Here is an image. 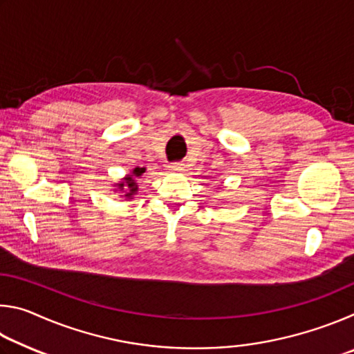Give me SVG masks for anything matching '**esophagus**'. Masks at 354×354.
Here are the masks:
<instances>
[{
  "instance_id": "esophagus-1",
  "label": "esophagus",
  "mask_w": 354,
  "mask_h": 354,
  "mask_svg": "<svg viewBox=\"0 0 354 354\" xmlns=\"http://www.w3.org/2000/svg\"><path fill=\"white\" fill-rule=\"evenodd\" d=\"M171 171H183L185 169V165L183 162H173L169 165Z\"/></svg>"
}]
</instances>
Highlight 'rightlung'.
Listing matches in <instances>:
<instances>
[{
  "label": "right lung",
  "instance_id": "add662e5",
  "mask_svg": "<svg viewBox=\"0 0 354 354\" xmlns=\"http://www.w3.org/2000/svg\"><path fill=\"white\" fill-rule=\"evenodd\" d=\"M143 173H145V169H140V167H136V169L133 170V173H131V175H128V178L124 179V183H122V184H118V187L123 190V187L127 189V194H124V196H133V195H136V192H137V183H136V178H139V176H142Z\"/></svg>",
  "mask_w": 354,
  "mask_h": 354
}]
</instances>
